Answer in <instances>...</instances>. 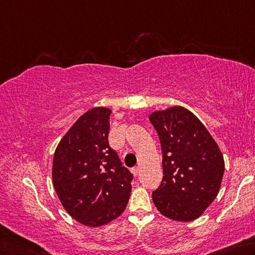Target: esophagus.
Returning a JSON list of instances; mask_svg holds the SVG:
<instances>
[{"mask_svg": "<svg viewBox=\"0 0 255 255\" xmlns=\"http://www.w3.org/2000/svg\"><path fill=\"white\" fill-rule=\"evenodd\" d=\"M131 171H132L133 175L137 176V175H139V172H140V168L139 167H134V168H132Z\"/></svg>", "mask_w": 255, "mask_h": 255, "instance_id": "34e87169", "label": "esophagus"}]
</instances>
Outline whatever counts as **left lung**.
Segmentation results:
<instances>
[{
  "instance_id": "obj_1",
  "label": "left lung",
  "mask_w": 255,
  "mask_h": 255,
  "mask_svg": "<svg viewBox=\"0 0 255 255\" xmlns=\"http://www.w3.org/2000/svg\"><path fill=\"white\" fill-rule=\"evenodd\" d=\"M149 120L162 150L163 178L152 193L153 203L170 220L194 221L220 191L225 169L223 154L205 125L185 107L153 112Z\"/></svg>"
}]
</instances>
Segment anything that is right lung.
Returning <instances> with one entry per match:
<instances>
[{
	"mask_svg": "<svg viewBox=\"0 0 255 255\" xmlns=\"http://www.w3.org/2000/svg\"><path fill=\"white\" fill-rule=\"evenodd\" d=\"M107 107H94L76 121L53 154L52 184L62 206L80 224L98 227L127 207L133 175L109 144Z\"/></svg>",
	"mask_w": 255,
	"mask_h": 255,
	"instance_id": "1",
	"label": "right lung"
}]
</instances>
